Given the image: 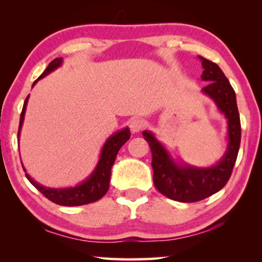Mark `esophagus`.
<instances>
[{
    "label": "esophagus",
    "mask_w": 262,
    "mask_h": 262,
    "mask_svg": "<svg viewBox=\"0 0 262 262\" xmlns=\"http://www.w3.org/2000/svg\"><path fill=\"white\" fill-rule=\"evenodd\" d=\"M144 126V122L142 119L140 118H134L132 119V121L129 122V127H130V130L133 133H139L140 130H142V128Z\"/></svg>",
    "instance_id": "34e87169"
}]
</instances>
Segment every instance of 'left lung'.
Here are the masks:
<instances>
[{
  "mask_svg": "<svg viewBox=\"0 0 262 262\" xmlns=\"http://www.w3.org/2000/svg\"><path fill=\"white\" fill-rule=\"evenodd\" d=\"M200 59L203 67L201 77L208 82L202 90L215 100L228 119L229 147L223 159L209 168L178 166L151 133L143 132L152 155L155 187L166 198L180 202L201 201L223 188L231 177L241 147V118L233 88L215 62L202 56Z\"/></svg>",
  "mask_w": 262,
  "mask_h": 262,
  "instance_id": "left-lung-1",
  "label": "left lung"
}]
</instances>
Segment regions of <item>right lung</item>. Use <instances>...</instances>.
<instances>
[{"instance_id": "add662e5", "label": "right lung", "mask_w": 262, "mask_h": 262, "mask_svg": "<svg viewBox=\"0 0 262 262\" xmlns=\"http://www.w3.org/2000/svg\"><path fill=\"white\" fill-rule=\"evenodd\" d=\"M61 62H62V57H57V59L53 60L51 63L48 64V67L46 68L45 72L40 75V77L38 79L46 76V75L50 74L52 70H54L55 68L59 67ZM38 79H35L33 85L37 83ZM28 99H29V96L26 97L23 105V110H21V114L19 119L18 136H19L21 123H23V120H24V114L26 110V104H28ZM129 137H130V132L128 128H125V129L118 132L117 134L111 136L104 145L99 163L98 165H97L94 173L91 174V177L88 180L84 181L83 184L78 185L74 188H61V189L47 188L35 183V181L31 178L28 173H26V178L29 179L30 183L32 184L34 187L43 195V196H46L48 200L56 203V205L73 207V206H83V205H88V203L98 201L99 199L103 198L106 194V192L108 190L111 168L113 166V163L115 161V157H117L119 149H120L122 145L129 140Z\"/></svg>"}]
</instances>
